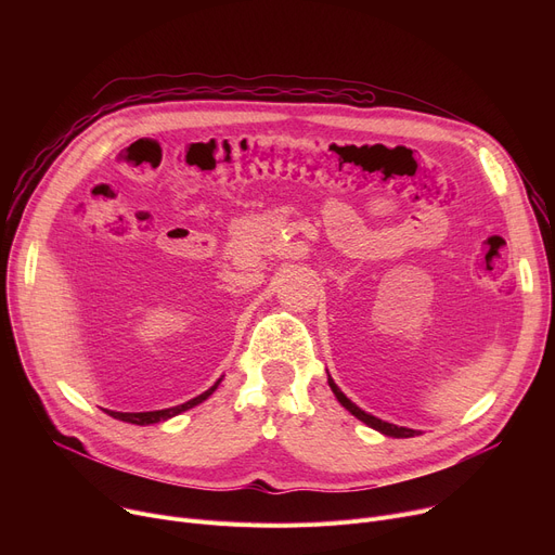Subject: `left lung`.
Returning <instances> with one entry per match:
<instances>
[{"label": "left lung", "mask_w": 555, "mask_h": 555, "mask_svg": "<svg viewBox=\"0 0 555 555\" xmlns=\"http://www.w3.org/2000/svg\"><path fill=\"white\" fill-rule=\"evenodd\" d=\"M328 385H331V389H333L335 398L341 402V406H346L348 412H351L356 418H360L362 423H366L369 427H373V429H377V431H383L385 436H393V439H410V436H416V434H418L416 429H410V427H398V425H391V423H387V421H380V418H375V416H371V414L362 412L356 402H351V400H348V398L341 393V389L333 383V377H331V375H328Z\"/></svg>", "instance_id": "left-lung-1"}]
</instances>
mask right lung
<instances>
[{
    "instance_id": "obj_1",
    "label": "right lung",
    "mask_w": 555,
    "mask_h": 555,
    "mask_svg": "<svg viewBox=\"0 0 555 555\" xmlns=\"http://www.w3.org/2000/svg\"><path fill=\"white\" fill-rule=\"evenodd\" d=\"M218 385H220V380H218L211 389H207L204 393H199V396L191 398L189 402L178 404V406H168V410H157V412H137V414H130V412H112V410H105V412H107L112 418H119V421H124V423H132V425H153V423H162V421H168V418H172V416H178V414H182V412L191 410V406L199 404L202 400H207V398L218 389Z\"/></svg>"
}]
</instances>
